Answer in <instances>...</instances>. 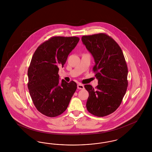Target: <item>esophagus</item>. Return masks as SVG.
Masks as SVG:
<instances>
[{
    "mask_svg": "<svg viewBox=\"0 0 152 152\" xmlns=\"http://www.w3.org/2000/svg\"><path fill=\"white\" fill-rule=\"evenodd\" d=\"M77 88L79 89H84V86L83 84H79L77 85Z\"/></svg>",
    "mask_w": 152,
    "mask_h": 152,
    "instance_id": "obj_1",
    "label": "esophagus"
}]
</instances>
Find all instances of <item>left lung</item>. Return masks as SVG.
I'll use <instances>...</instances> for the list:
<instances>
[{"label": "left lung", "instance_id": "1", "mask_svg": "<svg viewBox=\"0 0 152 152\" xmlns=\"http://www.w3.org/2000/svg\"><path fill=\"white\" fill-rule=\"evenodd\" d=\"M94 58L93 71L98 85L84 87L89 93L86 107L94 116H108L120 105L128 87V66L123 51L115 40L104 33L82 36Z\"/></svg>", "mask_w": 152, "mask_h": 152}]
</instances>
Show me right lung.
I'll return each mask as SVG.
<instances>
[{"label":"right lung","instance_id":"obj_1","mask_svg":"<svg viewBox=\"0 0 152 152\" xmlns=\"http://www.w3.org/2000/svg\"><path fill=\"white\" fill-rule=\"evenodd\" d=\"M79 37L53 36L41 44L34 52L28 69V88L37 110L54 117L67 108L77 89L73 81L59 83V66L63 67Z\"/></svg>","mask_w":152,"mask_h":152}]
</instances>
